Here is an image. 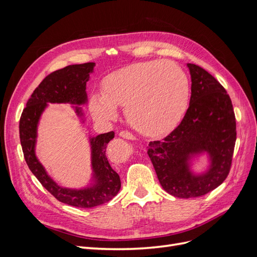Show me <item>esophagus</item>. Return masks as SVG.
Listing matches in <instances>:
<instances>
[{
	"mask_svg": "<svg viewBox=\"0 0 257 257\" xmlns=\"http://www.w3.org/2000/svg\"><path fill=\"white\" fill-rule=\"evenodd\" d=\"M119 136L122 138H125V139H135L134 135L130 133V132H127V131H121L119 133Z\"/></svg>",
	"mask_w": 257,
	"mask_h": 257,
	"instance_id": "1",
	"label": "esophagus"
}]
</instances>
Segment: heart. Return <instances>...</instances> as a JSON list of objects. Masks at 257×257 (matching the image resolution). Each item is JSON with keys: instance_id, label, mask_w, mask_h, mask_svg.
Returning <instances> with one entry per match:
<instances>
[{"instance_id": "b5f03b06", "label": "heart", "mask_w": 257, "mask_h": 257, "mask_svg": "<svg viewBox=\"0 0 257 257\" xmlns=\"http://www.w3.org/2000/svg\"><path fill=\"white\" fill-rule=\"evenodd\" d=\"M190 97V79L174 62L143 61L107 75L102 93L90 95L89 108L99 121L118 116L116 107H125L128 123L143 135L169 133L181 121Z\"/></svg>"}]
</instances>
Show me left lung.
<instances>
[{"label":"left lung","mask_w":257,"mask_h":257,"mask_svg":"<svg viewBox=\"0 0 257 257\" xmlns=\"http://www.w3.org/2000/svg\"><path fill=\"white\" fill-rule=\"evenodd\" d=\"M190 106L181 123L162 141L150 142L148 155L168 194L193 198L213 191L228 176L236 143V118L229 95L212 75L188 63ZM207 153L210 165L203 174L190 170V160Z\"/></svg>","instance_id":"1"}]
</instances>
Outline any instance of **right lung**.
Returning <instances> with one entry per match:
<instances>
[{
    "label": "right lung",
    "instance_id": "1",
    "mask_svg": "<svg viewBox=\"0 0 257 257\" xmlns=\"http://www.w3.org/2000/svg\"><path fill=\"white\" fill-rule=\"evenodd\" d=\"M94 66L95 63L93 62L74 64L49 74L29 98L19 122L20 143L31 172L44 188L61 203L79 208H93L103 205L112 199L120 191V177L111 168L106 157L107 144L114 137V133L108 132L95 137H90L92 182L85 188L77 190L62 188L54 182L36 158L37 125L48 103L83 105L88 102L85 85ZM73 107L77 115L82 118L81 107Z\"/></svg>",
    "mask_w": 257,
    "mask_h": 257
}]
</instances>
